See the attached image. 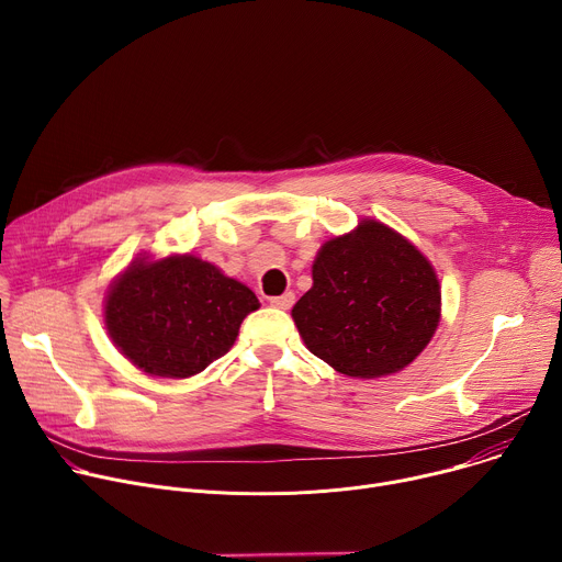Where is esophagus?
Here are the masks:
<instances>
[{
	"label": "esophagus",
	"mask_w": 562,
	"mask_h": 562,
	"mask_svg": "<svg viewBox=\"0 0 562 562\" xmlns=\"http://www.w3.org/2000/svg\"><path fill=\"white\" fill-rule=\"evenodd\" d=\"M269 302H271V306H276V308H282V311H286V308H291V306H293V302H295V295H293V291H289V293H284V295L271 297Z\"/></svg>",
	"instance_id": "obj_1"
}]
</instances>
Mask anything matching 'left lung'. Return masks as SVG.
<instances>
[{"mask_svg": "<svg viewBox=\"0 0 562 562\" xmlns=\"http://www.w3.org/2000/svg\"><path fill=\"white\" fill-rule=\"evenodd\" d=\"M306 349L351 378L405 369L440 319V284L403 235L364 220L329 239L313 262V286L291 311Z\"/></svg>", "mask_w": 562, "mask_h": 562, "instance_id": "1", "label": "left lung"}]
</instances>
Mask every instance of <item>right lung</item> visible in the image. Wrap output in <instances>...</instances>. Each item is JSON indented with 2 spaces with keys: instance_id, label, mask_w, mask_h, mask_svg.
<instances>
[{
  "instance_id": "1",
  "label": "right lung",
  "mask_w": 562,
  "mask_h": 562,
  "mask_svg": "<svg viewBox=\"0 0 562 562\" xmlns=\"http://www.w3.org/2000/svg\"><path fill=\"white\" fill-rule=\"evenodd\" d=\"M260 306L256 293L193 256L135 260L106 297V329L142 371L189 378L222 358L243 319Z\"/></svg>"
}]
</instances>
